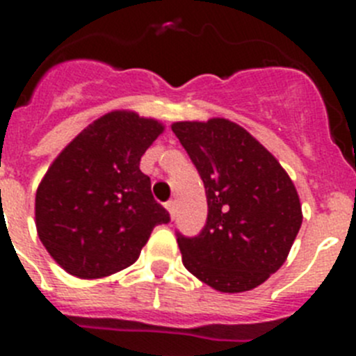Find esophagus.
<instances>
[{"label": "esophagus", "mask_w": 356, "mask_h": 356, "mask_svg": "<svg viewBox=\"0 0 356 356\" xmlns=\"http://www.w3.org/2000/svg\"><path fill=\"white\" fill-rule=\"evenodd\" d=\"M165 209L169 210L171 217H175V213H176V201L175 200H169L168 203H165Z\"/></svg>", "instance_id": "obj_1"}]
</instances>
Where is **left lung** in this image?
Listing matches in <instances>:
<instances>
[{
  "instance_id": "1",
  "label": "left lung",
  "mask_w": 356,
  "mask_h": 356,
  "mask_svg": "<svg viewBox=\"0 0 356 356\" xmlns=\"http://www.w3.org/2000/svg\"><path fill=\"white\" fill-rule=\"evenodd\" d=\"M171 128L200 172L209 205L196 237L176 232L181 262L216 291L259 287L282 267L301 228L294 184L259 140L228 119Z\"/></svg>"
}]
</instances>
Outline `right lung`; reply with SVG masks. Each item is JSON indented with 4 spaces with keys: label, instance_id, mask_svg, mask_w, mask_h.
I'll return each mask as SVG.
<instances>
[{
    "label": "right lung",
    "instance_id": "1",
    "mask_svg": "<svg viewBox=\"0 0 356 356\" xmlns=\"http://www.w3.org/2000/svg\"><path fill=\"white\" fill-rule=\"evenodd\" d=\"M162 130L134 112H110L51 163L37 188L35 225L69 275L89 280L121 271L139 259L153 228L171 221L139 169Z\"/></svg>",
    "mask_w": 356,
    "mask_h": 356
}]
</instances>
